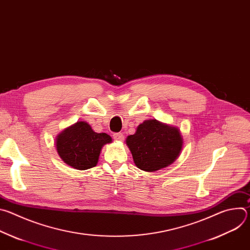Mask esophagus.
<instances>
[{"label": "esophagus", "instance_id": "1", "mask_svg": "<svg viewBox=\"0 0 250 250\" xmlns=\"http://www.w3.org/2000/svg\"><path fill=\"white\" fill-rule=\"evenodd\" d=\"M114 139L117 140V141H123L125 139V134L122 133V132H117V133H114Z\"/></svg>", "mask_w": 250, "mask_h": 250}]
</instances>
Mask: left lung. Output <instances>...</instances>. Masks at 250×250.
<instances>
[{
    "mask_svg": "<svg viewBox=\"0 0 250 250\" xmlns=\"http://www.w3.org/2000/svg\"><path fill=\"white\" fill-rule=\"evenodd\" d=\"M125 144L137 168L154 172L179 157L183 136L178 127L152 119L140 124L135 133L126 137Z\"/></svg>",
    "mask_w": 250,
    "mask_h": 250,
    "instance_id": "1",
    "label": "left lung"
}]
</instances>
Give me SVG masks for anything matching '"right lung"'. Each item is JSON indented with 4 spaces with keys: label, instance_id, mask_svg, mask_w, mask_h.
Here are the masks:
<instances>
[{
    "label": "right lung",
    "instance_id": "right-lung-1",
    "mask_svg": "<svg viewBox=\"0 0 250 250\" xmlns=\"http://www.w3.org/2000/svg\"><path fill=\"white\" fill-rule=\"evenodd\" d=\"M112 137L104 132H95L84 121L64 128L55 138V147L60 158L77 170L95 167L103 146L111 144Z\"/></svg>",
    "mask_w": 250,
    "mask_h": 250
}]
</instances>
